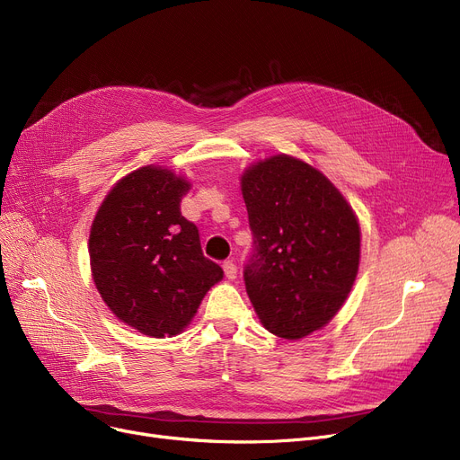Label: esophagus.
I'll use <instances>...</instances> for the list:
<instances>
[{
  "label": "esophagus",
  "mask_w": 460,
  "mask_h": 460,
  "mask_svg": "<svg viewBox=\"0 0 460 460\" xmlns=\"http://www.w3.org/2000/svg\"><path fill=\"white\" fill-rule=\"evenodd\" d=\"M224 272H226V278L233 281V279L236 278V272H238V270H236V264H234L233 261H226V262H224Z\"/></svg>",
  "instance_id": "obj_1"
}]
</instances>
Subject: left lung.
<instances>
[{"mask_svg":"<svg viewBox=\"0 0 460 460\" xmlns=\"http://www.w3.org/2000/svg\"><path fill=\"white\" fill-rule=\"evenodd\" d=\"M253 252L244 264L261 323L300 340L341 309L359 264V224L347 199L309 164L278 155L243 175Z\"/></svg>","mask_w":460,"mask_h":460,"instance_id":"obj_1","label":"left lung"}]
</instances>
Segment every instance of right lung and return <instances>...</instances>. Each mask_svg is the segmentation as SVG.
<instances>
[{"label": "right lung", "instance_id": "obj_1", "mask_svg": "<svg viewBox=\"0 0 460 460\" xmlns=\"http://www.w3.org/2000/svg\"><path fill=\"white\" fill-rule=\"evenodd\" d=\"M190 182L156 165L120 179L89 234L93 281L113 315L149 337L182 332L224 278L199 231L181 214Z\"/></svg>", "mask_w": 460, "mask_h": 460}]
</instances>
